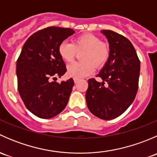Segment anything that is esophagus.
<instances>
[{"label": "esophagus", "instance_id": "1", "mask_svg": "<svg viewBox=\"0 0 157 157\" xmlns=\"http://www.w3.org/2000/svg\"><path fill=\"white\" fill-rule=\"evenodd\" d=\"M74 83H77V82L79 81V79H77V78H74Z\"/></svg>", "mask_w": 157, "mask_h": 157}]
</instances>
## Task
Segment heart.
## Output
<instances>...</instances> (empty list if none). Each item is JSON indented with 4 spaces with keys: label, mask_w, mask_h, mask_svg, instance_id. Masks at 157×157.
<instances>
[{
    "label": "heart",
    "mask_w": 157,
    "mask_h": 157,
    "mask_svg": "<svg viewBox=\"0 0 157 157\" xmlns=\"http://www.w3.org/2000/svg\"><path fill=\"white\" fill-rule=\"evenodd\" d=\"M82 52L80 62H73L67 66V74L74 78H83L93 74L95 67L105 65L110 55V48L96 35L85 33L77 36L72 42H62L58 46V54L67 62H71Z\"/></svg>",
    "instance_id": "obj_1"
}]
</instances>
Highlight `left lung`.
<instances>
[{"label": "left lung", "mask_w": 157, "mask_h": 157, "mask_svg": "<svg viewBox=\"0 0 157 157\" xmlns=\"http://www.w3.org/2000/svg\"><path fill=\"white\" fill-rule=\"evenodd\" d=\"M108 39L110 55L97 77L88 80L86 100L92 114L111 120L124 113L135 99L138 90L140 63L129 40L112 30H102Z\"/></svg>", "instance_id": "obj_1"}]
</instances>
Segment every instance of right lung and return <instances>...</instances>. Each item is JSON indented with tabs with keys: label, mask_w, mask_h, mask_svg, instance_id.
<instances>
[{
	"label": "right lung",
	"mask_w": 157,
	"mask_h": 157,
	"mask_svg": "<svg viewBox=\"0 0 157 157\" xmlns=\"http://www.w3.org/2000/svg\"><path fill=\"white\" fill-rule=\"evenodd\" d=\"M74 33L70 28L49 26L26 40L17 61V87L28 110L41 118H51L67 105L74 82L51 81L67 71L58 54L60 44Z\"/></svg>",
	"instance_id": "add662e5"
}]
</instances>
